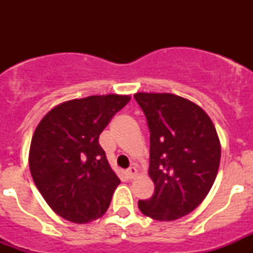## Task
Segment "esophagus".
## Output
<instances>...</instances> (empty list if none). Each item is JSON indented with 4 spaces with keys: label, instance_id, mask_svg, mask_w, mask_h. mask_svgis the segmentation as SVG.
I'll return each instance as SVG.
<instances>
[{
    "label": "esophagus",
    "instance_id": "1",
    "mask_svg": "<svg viewBox=\"0 0 253 253\" xmlns=\"http://www.w3.org/2000/svg\"><path fill=\"white\" fill-rule=\"evenodd\" d=\"M137 175H138L137 167H130V169H129L128 171H126V176H128L129 178H134Z\"/></svg>",
    "mask_w": 253,
    "mask_h": 253
}]
</instances>
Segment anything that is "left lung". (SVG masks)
Listing matches in <instances>:
<instances>
[{"instance_id":"left-lung-1","label":"left lung","mask_w":253,"mask_h":253,"mask_svg":"<svg viewBox=\"0 0 253 253\" xmlns=\"http://www.w3.org/2000/svg\"><path fill=\"white\" fill-rule=\"evenodd\" d=\"M151 131L148 175L154 194L139 200L144 215L171 222L202 204L218 173L220 142L208 114L173 93L134 95Z\"/></svg>"}]
</instances>
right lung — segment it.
Wrapping results in <instances>:
<instances>
[{
  "instance_id": "obj_1",
  "label": "right lung",
  "mask_w": 253,
  "mask_h": 253,
  "mask_svg": "<svg viewBox=\"0 0 253 253\" xmlns=\"http://www.w3.org/2000/svg\"><path fill=\"white\" fill-rule=\"evenodd\" d=\"M129 95H95L53 107L40 120L29 152L38 190L51 210L84 224L105 214L120 184L99 137Z\"/></svg>"
}]
</instances>
